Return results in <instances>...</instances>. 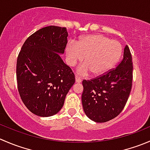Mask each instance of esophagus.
Wrapping results in <instances>:
<instances>
[{
    "label": "esophagus",
    "mask_w": 150,
    "mask_h": 150,
    "mask_svg": "<svg viewBox=\"0 0 150 150\" xmlns=\"http://www.w3.org/2000/svg\"><path fill=\"white\" fill-rule=\"evenodd\" d=\"M75 81H76V83H81L82 81V80H81V78L79 76L75 75Z\"/></svg>",
    "instance_id": "obj_1"
}]
</instances>
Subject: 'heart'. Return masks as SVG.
<instances>
[{
  "label": "heart",
  "instance_id": "1",
  "mask_svg": "<svg viewBox=\"0 0 150 150\" xmlns=\"http://www.w3.org/2000/svg\"><path fill=\"white\" fill-rule=\"evenodd\" d=\"M67 61L70 66L81 62L85 57L86 64L78 67L81 75L91 72L93 76H101L112 69L121 57L122 45L116 40L99 34L88 35L78 41L69 43L65 48Z\"/></svg>",
  "mask_w": 150,
  "mask_h": 150
}]
</instances>
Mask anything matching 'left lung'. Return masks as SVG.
Wrapping results in <instances>:
<instances>
[{
    "mask_svg": "<svg viewBox=\"0 0 150 150\" xmlns=\"http://www.w3.org/2000/svg\"><path fill=\"white\" fill-rule=\"evenodd\" d=\"M133 62L128 46L115 69L91 81H83L82 104L85 114L96 122H107L123 110L132 87Z\"/></svg>",
    "mask_w": 150,
    "mask_h": 150,
    "instance_id": "8db88e82",
    "label": "left lung"
}]
</instances>
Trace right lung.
<instances>
[{"mask_svg":"<svg viewBox=\"0 0 150 150\" xmlns=\"http://www.w3.org/2000/svg\"><path fill=\"white\" fill-rule=\"evenodd\" d=\"M68 33L65 28L48 26L30 36L22 46L16 62L19 95L27 108L40 117L60 111L75 75L63 62Z\"/></svg>","mask_w":150,"mask_h":150,"instance_id":"add662e5","label":"right lung"}]
</instances>
